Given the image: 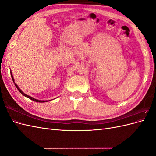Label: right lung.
Wrapping results in <instances>:
<instances>
[{"mask_svg":"<svg viewBox=\"0 0 156 156\" xmlns=\"http://www.w3.org/2000/svg\"><path fill=\"white\" fill-rule=\"evenodd\" d=\"M11 73V76H12V80H13V81L14 82V79H13V75H12V72H10ZM15 85H16V88L18 89V90L20 91L23 96H25V97H27V98H29V99H30L31 100H33V101H36V102H40V103H43V102H47V101H48V100L47 101H41V100H36V99H34V98H32V97H30V96H28V95H27V94H25V93H23V92H22V90H21L18 87V86L16 84H15Z\"/></svg>","mask_w":156,"mask_h":156,"instance_id":"1","label":"right lung"}]
</instances>
